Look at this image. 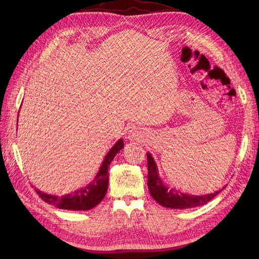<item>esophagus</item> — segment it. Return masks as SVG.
Listing matches in <instances>:
<instances>
[{"label":"esophagus","instance_id":"obj_1","mask_svg":"<svg viewBox=\"0 0 259 259\" xmlns=\"http://www.w3.org/2000/svg\"><path fill=\"white\" fill-rule=\"evenodd\" d=\"M143 138V133L140 129L138 128H132L129 130L128 133V139L130 141H141Z\"/></svg>","mask_w":259,"mask_h":259}]
</instances>
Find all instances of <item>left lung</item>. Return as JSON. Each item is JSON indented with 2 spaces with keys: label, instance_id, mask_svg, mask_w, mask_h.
Here are the masks:
<instances>
[{
  "label": "left lung",
  "instance_id": "obj_1",
  "mask_svg": "<svg viewBox=\"0 0 259 259\" xmlns=\"http://www.w3.org/2000/svg\"><path fill=\"white\" fill-rule=\"evenodd\" d=\"M148 159V189L151 196L160 206L170 209H191L202 206L221 193L226 186L214 193L205 195H192L170 188L160 179L156 162L150 152H147Z\"/></svg>",
  "mask_w": 259,
  "mask_h": 259
}]
</instances>
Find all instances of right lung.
<instances>
[{
  "label": "right lung",
  "instance_id": "1",
  "mask_svg": "<svg viewBox=\"0 0 259 259\" xmlns=\"http://www.w3.org/2000/svg\"><path fill=\"white\" fill-rule=\"evenodd\" d=\"M122 148H124V141H122V139H119L106 154L100 167V170L98 174L95 175L93 181L89 183L86 187L80 188L74 192L63 196L51 195L43 191H39L36 188L35 192L44 201L48 202L49 205L56 206L59 209L72 211H87L97 207L104 199L107 193L109 184L108 168L110 166L111 161L113 160L115 155Z\"/></svg>",
  "mask_w": 259,
  "mask_h": 259
}]
</instances>
